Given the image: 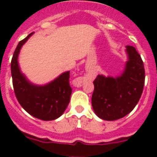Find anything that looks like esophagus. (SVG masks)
Here are the masks:
<instances>
[{
  "instance_id": "obj_1",
  "label": "esophagus",
  "mask_w": 157,
  "mask_h": 157,
  "mask_svg": "<svg viewBox=\"0 0 157 157\" xmlns=\"http://www.w3.org/2000/svg\"><path fill=\"white\" fill-rule=\"evenodd\" d=\"M82 83V78H77V79L74 80L73 82V84L75 85V86H81Z\"/></svg>"
}]
</instances>
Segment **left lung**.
Segmentation results:
<instances>
[{
    "instance_id": "8db88e82",
    "label": "left lung",
    "mask_w": 157,
    "mask_h": 157,
    "mask_svg": "<svg viewBox=\"0 0 157 157\" xmlns=\"http://www.w3.org/2000/svg\"><path fill=\"white\" fill-rule=\"evenodd\" d=\"M128 61L120 76L98 75L94 81L92 106L104 120L112 121L129 114L138 104L145 84L143 61L136 48L127 45Z\"/></svg>"
}]
</instances>
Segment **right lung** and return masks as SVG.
Instances as JSON below:
<instances>
[{
  "label": "right lung",
  "mask_w": 157,
  "mask_h": 157,
  "mask_svg": "<svg viewBox=\"0 0 157 157\" xmlns=\"http://www.w3.org/2000/svg\"><path fill=\"white\" fill-rule=\"evenodd\" d=\"M33 33L19 42L11 61L14 92L23 109L32 116L44 120H56L61 116L70 102L72 90L69 84L70 71L61 74L44 86H37L28 81L20 71L18 56L22 46Z\"/></svg>",
  "instance_id": "obj_1"
}]
</instances>
